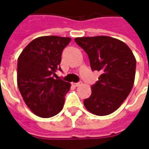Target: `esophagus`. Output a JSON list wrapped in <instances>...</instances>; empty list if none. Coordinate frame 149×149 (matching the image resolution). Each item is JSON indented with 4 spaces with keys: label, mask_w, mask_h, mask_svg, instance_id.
<instances>
[{
    "label": "esophagus",
    "mask_w": 149,
    "mask_h": 149,
    "mask_svg": "<svg viewBox=\"0 0 149 149\" xmlns=\"http://www.w3.org/2000/svg\"><path fill=\"white\" fill-rule=\"evenodd\" d=\"M81 84V82H79V83H74V82H72V85L74 86V87H78V86H80Z\"/></svg>",
    "instance_id": "1"
}]
</instances>
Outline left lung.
<instances>
[{"label":"left lung","instance_id":"left-lung-1","mask_svg":"<svg viewBox=\"0 0 149 149\" xmlns=\"http://www.w3.org/2000/svg\"><path fill=\"white\" fill-rule=\"evenodd\" d=\"M75 41L87 52L92 70L100 72L86 109L97 116L111 114L120 106L134 84L136 58L125 42L106 36L77 37Z\"/></svg>","mask_w":149,"mask_h":149}]
</instances>
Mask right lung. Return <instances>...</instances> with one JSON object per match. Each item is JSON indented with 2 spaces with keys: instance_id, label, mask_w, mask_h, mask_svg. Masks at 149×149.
Returning a JSON list of instances; mask_svg holds the SVG:
<instances>
[{
  "instance_id": "obj_1",
  "label": "right lung",
  "mask_w": 149,
  "mask_h": 149,
  "mask_svg": "<svg viewBox=\"0 0 149 149\" xmlns=\"http://www.w3.org/2000/svg\"><path fill=\"white\" fill-rule=\"evenodd\" d=\"M70 40V37L57 36L37 37L18 57V88L27 106L40 117H52L63 109L71 84L54 79L52 75L61 70L62 51Z\"/></svg>"
}]
</instances>
